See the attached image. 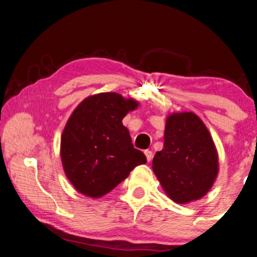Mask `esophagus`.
<instances>
[{"mask_svg": "<svg viewBox=\"0 0 257 257\" xmlns=\"http://www.w3.org/2000/svg\"><path fill=\"white\" fill-rule=\"evenodd\" d=\"M145 155H146V159H147V161L150 162L152 159H153V152L152 151H145Z\"/></svg>", "mask_w": 257, "mask_h": 257, "instance_id": "1", "label": "esophagus"}]
</instances>
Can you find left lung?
<instances>
[{"label":"left lung","instance_id":"8db88e82","mask_svg":"<svg viewBox=\"0 0 257 257\" xmlns=\"http://www.w3.org/2000/svg\"><path fill=\"white\" fill-rule=\"evenodd\" d=\"M153 170L174 202L185 204L202 198L218 174V155L204 122L192 112L167 118L165 144L156 152Z\"/></svg>","mask_w":257,"mask_h":257}]
</instances>
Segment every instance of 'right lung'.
I'll list each match as a JSON object with an SVG mask.
<instances>
[{"mask_svg":"<svg viewBox=\"0 0 257 257\" xmlns=\"http://www.w3.org/2000/svg\"><path fill=\"white\" fill-rule=\"evenodd\" d=\"M138 103L116 92L85 98L74 110L61 137V160L65 173L75 189L99 198L137 166L147 162L143 152L133 147L122 118Z\"/></svg>","mask_w":257,"mask_h":257,"instance_id":"1","label":"right lung"}]
</instances>
